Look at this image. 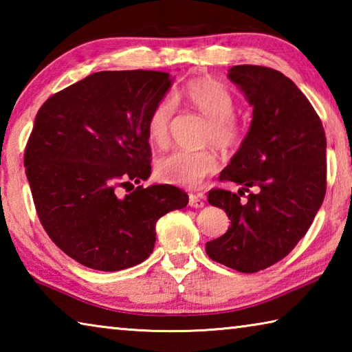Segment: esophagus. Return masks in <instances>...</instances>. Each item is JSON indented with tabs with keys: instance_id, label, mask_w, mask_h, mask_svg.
Instances as JSON below:
<instances>
[{
	"instance_id": "1",
	"label": "esophagus",
	"mask_w": 352,
	"mask_h": 352,
	"mask_svg": "<svg viewBox=\"0 0 352 352\" xmlns=\"http://www.w3.org/2000/svg\"><path fill=\"white\" fill-rule=\"evenodd\" d=\"M189 206H192V208H204L205 206V197L201 194H199V195L190 194L189 195Z\"/></svg>"
}]
</instances>
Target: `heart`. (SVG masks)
Returning <instances> with one entry per match:
<instances>
[{
    "label": "heart",
    "instance_id": "b5f03b06",
    "mask_svg": "<svg viewBox=\"0 0 352 352\" xmlns=\"http://www.w3.org/2000/svg\"><path fill=\"white\" fill-rule=\"evenodd\" d=\"M184 104L197 110L210 121L206 140L220 151H231L242 140V132L234 119L233 94L212 79L200 77L184 83L170 98L160 99L147 119V136L153 146L163 148L170 140V119L175 105ZM217 170V160L211 152L174 151L157 162L155 172L162 182L194 188L205 177Z\"/></svg>",
    "mask_w": 352,
    "mask_h": 352
}]
</instances>
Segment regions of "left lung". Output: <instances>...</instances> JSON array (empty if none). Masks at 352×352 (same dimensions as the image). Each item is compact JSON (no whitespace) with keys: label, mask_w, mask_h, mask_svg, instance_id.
I'll return each instance as SVG.
<instances>
[{"label":"left lung","mask_w":352,"mask_h":352,"mask_svg":"<svg viewBox=\"0 0 352 352\" xmlns=\"http://www.w3.org/2000/svg\"><path fill=\"white\" fill-rule=\"evenodd\" d=\"M228 77L253 107L239 151L220 172L237 192L211 189L208 201L231 220L206 242L212 261L256 273L285 258L312 225L326 194V135L317 111L289 77L258 65H237ZM258 188L247 201L241 195Z\"/></svg>","instance_id":"1"}]
</instances>
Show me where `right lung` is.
Masks as SVG:
<instances>
[{"label":"right lung","mask_w":352,"mask_h":352,"mask_svg":"<svg viewBox=\"0 0 352 352\" xmlns=\"http://www.w3.org/2000/svg\"><path fill=\"white\" fill-rule=\"evenodd\" d=\"M170 85L162 71H99L40 107L26 177L47 236L79 264L102 272L140 264L153 252L158 219L188 205L170 184L133 186L151 175L147 119Z\"/></svg>","instance_id":"add662e5"}]
</instances>
